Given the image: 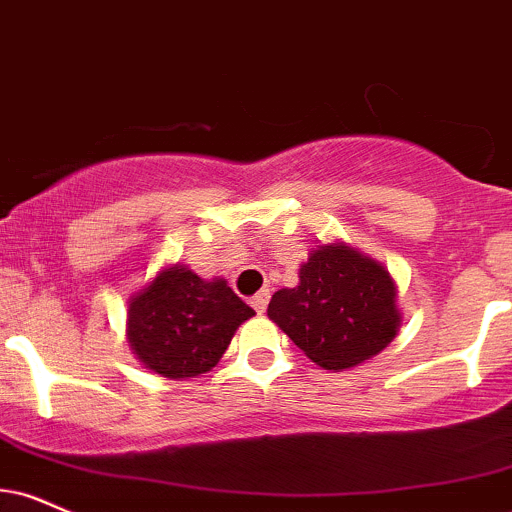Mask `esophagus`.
I'll list each match as a JSON object with an SVG mask.
<instances>
[{"label": "esophagus", "instance_id": "obj_1", "mask_svg": "<svg viewBox=\"0 0 512 512\" xmlns=\"http://www.w3.org/2000/svg\"><path fill=\"white\" fill-rule=\"evenodd\" d=\"M267 303H269V291H260L257 295H252V300H250V305L255 307V312H262L267 310Z\"/></svg>", "mask_w": 512, "mask_h": 512}]
</instances>
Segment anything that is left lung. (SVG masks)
Masks as SVG:
<instances>
[{
    "mask_svg": "<svg viewBox=\"0 0 512 512\" xmlns=\"http://www.w3.org/2000/svg\"><path fill=\"white\" fill-rule=\"evenodd\" d=\"M298 276V286L272 295L267 315L319 367L350 369L396 338L398 291L377 260L326 243L310 252Z\"/></svg>",
    "mask_w": 512,
    "mask_h": 512,
    "instance_id": "8db88e82",
    "label": "left lung"
}]
</instances>
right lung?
I'll list each match as a JSON object with an SVG mask.
<instances>
[{
  "mask_svg": "<svg viewBox=\"0 0 512 512\" xmlns=\"http://www.w3.org/2000/svg\"><path fill=\"white\" fill-rule=\"evenodd\" d=\"M252 315L224 279L205 281L186 264H171L128 300V346L166 379L200 377Z\"/></svg>",
  "mask_w": 512,
  "mask_h": 512,
  "instance_id": "obj_1",
  "label": "right lung"
}]
</instances>
